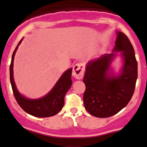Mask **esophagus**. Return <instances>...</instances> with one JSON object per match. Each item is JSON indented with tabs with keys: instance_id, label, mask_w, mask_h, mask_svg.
<instances>
[{
	"instance_id": "obj_1",
	"label": "esophagus",
	"mask_w": 147,
	"mask_h": 147,
	"mask_svg": "<svg viewBox=\"0 0 147 147\" xmlns=\"http://www.w3.org/2000/svg\"><path fill=\"white\" fill-rule=\"evenodd\" d=\"M84 72V66L82 63H77L73 66L72 75L77 80H81L83 78Z\"/></svg>"
}]
</instances>
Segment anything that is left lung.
<instances>
[{"mask_svg":"<svg viewBox=\"0 0 147 147\" xmlns=\"http://www.w3.org/2000/svg\"><path fill=\"white\" fill-rule=\"evenodd\" d=\"M116 34L112 53L86 65L83 80L86 86L83 96L84 107L97 118H108L118 113L127 105L135 91L137 79L135 51L125 34L119 31ZM118 56L123 60V65L115 74L111 65Z\"/></svg>","mask_w":147,"mask_h":147,"instance_id":"1","label":"left lung"}]
</instances>
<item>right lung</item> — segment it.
Here are the masks:
<instances>
[{"instance_id": "1", "label": "right lung", "mask_w": 147, "mask_h": 147, "mask_svg": "<svg viewBox=\"0 0 147 147\" xmlns=\"http://www.w3.org/2000/svg\"><path fill=\"white\" fill-rule=\"evenodd\" d=\"M22 38L12 55L10 66V80L12 92L17 102L26 113L38 118H47L56 115L64 106V98L72 84V71L69 68L65 71L50 92L39 98H29L18 91L13 77V63L15 53L21 44Z\"/></svg>"}]
</instances>
